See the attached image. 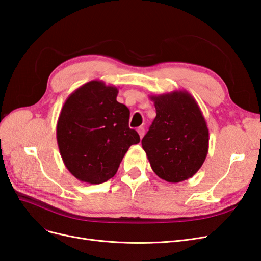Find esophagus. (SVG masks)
Instances as JSON below:
<instances>
[{"label":"esophagus","mask_w":261,"mask_h":261,"mask_svg":"<svg viewBox=\"0 0 261 261\" xmlns=\"http://www.w3.org/2000/svg\"><path fill=\"white\" fill-rule=\"evenodd\" d=\"M137 132H138V134H139L140 138H143L144 135H145V127H143V126H140V127L137 128Z\"/></svg>","instance_id":"esophagus-1"}]
</instances>
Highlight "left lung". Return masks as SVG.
<instances>
[{"instance_id":"left-lung-1","label":"left lung","mask_w":261,"mask_h":261,"mask_svg":"<svg viewBox=\"0 0 261 261\" xmlns=\"http://www.w3.org/2000/svg\"><path fill=\"white\" fill-rule=\"evenodd\" d=\"M150 99L156 115L141 145L151 169L170 183L191 178L201 168L209 149V130L198 103L185 90Z\"/></svg>"}]
</instances>
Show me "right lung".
<instances>
[{"instance_id":"1","label":"right lung","mask_w":261,"mask_h":261,"mask_svg":"<svg viewBox=\"0 0 261 261\" xmlns=\"http://www.w3.org/2000/svg\"><path fill=\"white\" fill-rule=\"evenodd\" d=\"M117 93L115 86L91 81L70 93L61 110L60 153L67 170L85 183L113 177L128 148L140 140L129 128V110L116 101Z\"/></svg>"}]
</instances>
